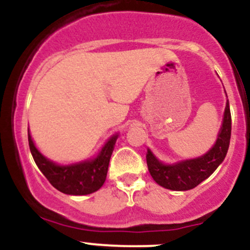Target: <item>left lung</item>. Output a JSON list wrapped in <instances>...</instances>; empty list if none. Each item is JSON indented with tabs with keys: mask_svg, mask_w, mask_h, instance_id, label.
Listing matches in <instances>:
<instances>
[{
	"mask_svg": "<svg viewBox=\"0 0 250 250\" xmlns=\"http://www.w3.org/2000/svg\"><path fill=\"white\" fill-rule=\"evenodd\" d=\"M227 97V95H226ZM231 138V112L229 100L226 101L224 118L217 138L207 153L191 159H182L175 163H164L147 148L146 159L150 176L159 186L171 191H188L207 180L227 154Z\"/></svg>",
	"mask_w": 250,
	"mask_h": 250,
	"instance_id": "obj_1",
	"label": "left lung"
}]
</instances>
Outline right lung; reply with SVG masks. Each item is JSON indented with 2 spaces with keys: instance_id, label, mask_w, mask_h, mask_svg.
Masks as SVG:
<instances>
[{
  "instance_id": "right-lung-1",
  "label": "right lung",
  "mask_w": 250,
  "mask_h": 250,
  "mask_svg": "<svg viewBox=\"0 0 250 250\" xmlns=\"http://www.w3.org/2000/svg\"><path fill=\"white\" fill-rule=\"evenodd\" d=\"M118 137V132L110 136L95 157L69 164H58L39 150L28 128L29 147L38 167L54 188L69 196H86L103 186Z\"/></svg>"
}]
</instances>
